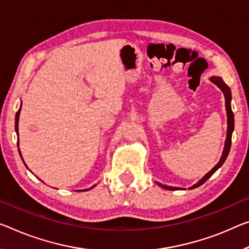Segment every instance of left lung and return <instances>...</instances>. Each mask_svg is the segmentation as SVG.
<instances>
[{
    "instance_id": "left-lung-1",
    "label": "left lung",
    "mask_w": 249,
    "mask_h": 249,
    "mask_svg": "<svg viewBox=\"0 0 249 249\" xmlns=\"http://www.w3.org/2000/svg\"><path fill=\"white\" fill-rule=\"evenodd\" d=\"M210 80H212V82L215 83V85L218 88H219V89L223 91V93H224L225 105H226V110H227V124H228L227 137H226V141H225V148H224L223 155H221V158L219 160V162H218L216 166L213 167V169L210 170L209 173L205 176V177H202L200 180L196 183V185H194L193 187H190V189L197 188V187L201 186L202 183L207 181L208 179L212 177L213 174H215L216 170H218L221 166H223V163L225 162V160H226L227 156L229 154V150H231V135H232V131H234V113H232L231 106V89H229V87L223 81V79L219 78V76H212V78H210ZM157 183H158L160 187H162V188L168 189V190H177L178 189V188H176V187H168V186L161 185V183H159V182H157Z\"/></svg>"
}]
</instances>
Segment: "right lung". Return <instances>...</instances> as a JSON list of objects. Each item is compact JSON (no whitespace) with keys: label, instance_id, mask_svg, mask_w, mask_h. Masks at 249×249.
Listing matches in <instances>:
<instances>
[{"label":"right lung","instance_id":"obj_1","mask_svg":"<svg viewBox=\"0 0 249 249\" xmlns=\"http://www.w3.org/2000/svg\"><path fill=\"white\" fill-rule=\"evenodd\" d=\"M20 111H21V107H20V109L18 110L17 114H15V131H17L18 135V117H20ZM18 152H20V149H18ZM20 155H21V152H20ZM86 190H89V189H86Z\"/></svg>","mask_w":249,"mask_h":249}]
</instances>
